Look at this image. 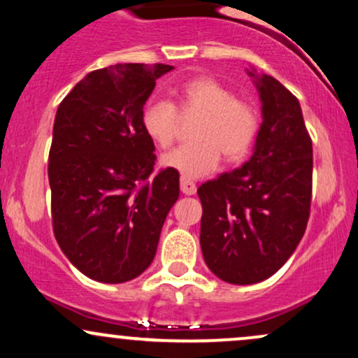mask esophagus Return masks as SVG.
Returning a JSON list of instances; mask_svg holds the SVG:
<instances>
[{
    "mask_svg": "<svg viewBox=\"0 0 358 358\" xmlns=\"http://www.w3.org/2000/svg\"><path fill=\"white\" fill-rule=\"evenodd\" d=\"M180 188H182V192L185 193V195H195V192H196V185L193 183L192 180L185 178V176L180 178Z\"/></svg>",
    "mask_w": 358,
    "mask_h": 358,
    "instance_id": "obj_1",
    "label": "esophagus"
}]
</instances>
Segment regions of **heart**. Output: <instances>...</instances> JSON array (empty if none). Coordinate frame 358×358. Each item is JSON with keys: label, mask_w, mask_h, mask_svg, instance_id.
I'll return each mask as SVG.
<instances>
[{"label": "heart", "mask_w": 358, "mask_h": 358, "mask_svg": "<svg viewBox=\"0 0 358 358\" xmlns=\"http://www.w3.org/2000/svg\"><path fill=\"white\" fill-rule=\"evenodd\" d=\"M178 113L182 116H200L193 133L195 143L166 153L162 165L185 178L212 173L222 156L227 163H239L256 143V108L248 101L237 99L231 87L210 76H196L183 82L176 89V108L168 101H151L145 106L141 127L162 150L173 145L178 133Z\"/></svg>", "instance_id": "obj_1"}]
</instances>
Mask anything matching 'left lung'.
I'll return each mask as SVG.
<instances>
[{
  "mask_svg": "<svg viewBox=\"0 0 358 358\" xmlns=\"http://www.w3.org/2000/svg\"><path fill=\"white\" fill-rule=\"evenodd\" d=\"M256 79L262 124L249 162L200 185V245L208 269L231 285L273 276L306 231L313 146L299 102L281 82Z\"/></svg>",
  "mask_w": 358,
  "mask_h": 358,
  "instance_id": "1",
  "label": "left lung"
}]
</instances>
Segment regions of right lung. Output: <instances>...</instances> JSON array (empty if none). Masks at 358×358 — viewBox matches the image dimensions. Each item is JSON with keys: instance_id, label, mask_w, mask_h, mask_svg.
Returning <instances> with one entry per match:
<instances>
[{"instance_id": "right-lung-1", "label": "right lung", "mask_w": 358, "mask_h": 358, "mask_svg": "<svg viewBox=\"0 0 358 358\" xmlns=\"http://www.w3.org/2000/svg\"><path fill=\"white\" fill-rule=\"evenodd\" d=\"M165 64L87 73L57 109L48 155L52 224L62 252L99 282H126L153 262L180 175L155 173L141 113Z\"/></svg>"}]
</instances>
